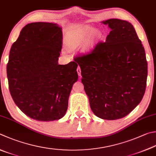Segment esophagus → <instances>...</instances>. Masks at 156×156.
Masks as SVG:
<instances>
[{"label": "esophagus", "instance_id": "obj_1", "mask_svg": "<svg viewBox=\"0 0 156 156\" xmlns=\"http://www.w3.org/2000/svg\"><path fill=\"white\" fill-rule=\"evenodd\" d=\"M77 73H78V75H79V76H81V69H80V67H79V66L77 67Z\"/></svg>", "mask_w": 156, "mask_h": 156}]
</instances>
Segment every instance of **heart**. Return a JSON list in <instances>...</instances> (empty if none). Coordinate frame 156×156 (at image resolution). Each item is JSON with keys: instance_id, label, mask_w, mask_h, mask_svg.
Instances as JSON below:
<instances>
[{"instance_id": "b5f03b06", "label": "heart", "mask_w": 156, "mask_h": 156, "mask_svg": "<svg viewBox=\"0 0 156 156\" xmlns=\"http://www.w3.org/2000/svg\"><path fill=\"white\" fill-rule=\"evenodd\" d=\"M99 30L90 25H86L67 32L65 47L68 51H73L81 46V51L87 54L92 51L101 37Z\"/></svg>"}]
</instances>
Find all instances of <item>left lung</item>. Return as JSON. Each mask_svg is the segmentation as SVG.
Instances as JSON below:
<instances>
[{"label": "left lung", "instance_id": "1", "mask_svg": "<svg viewBox=\"0 0 156 156\" xmlns=\"http://www.w3.org/2000/svg\"><path fill=\"white\" fill-rule=\"evenodd\" d=\"M111 29L105 43L92 53L75 58L92 112L99 118L121 119L141 101L145 92L147 62L133 26L126 20L102 21Z\"/></svg>", "mask_w": 156, "mask_h": 156}]
</instances>
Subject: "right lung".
Wrapping results in <instances>:
<instances>
[{
	"mask_svg": "<svg viewBox=\"0 0 156 156\" xmlns=\"http://www.w3.org/2000/svg\"><path fill=\"white\" fill-rule=\"evenodd\" d=\"M62 41L54 23H28L11 46L7 66L9 88L16 105L41 122L65 115L73 84L78 80L75 62L58 64Z\"/></svg>",
	"mask_w": 156,
	"mask_h": 156,
	"instance_id": "obj_1",
	"label": "right lung"
}]
</instances>
